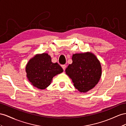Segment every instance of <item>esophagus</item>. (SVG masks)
Returning a JSON list of instances; mask_svg holds the SVG:
<instances>
[{
  "mask_svg": "<svg viewBox=\"0 0 126 126\" xmlns=\"http://www.w3.org/2000/svg\"><path fill=\"white\" fill-rule=\"evenodd\" d=\"M66 66L65 65H62V67L63 68V69L64 70H65V69H66Z\"/></svg>",
  "mask_w": 126,
  "mask_h": 126,
  "instance_id": "obj_1",
  "label": "esophagus"
}]
</instances>
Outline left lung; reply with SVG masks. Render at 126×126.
Returning <instances> with one entry per match:
<instances>
[{"label":"left lung","mask_w":126,"mask_h":126,"mask_svg":"<svg viewBox=\"0 0 126 126\" xmlns=\"http://www.w3.org/2000/svg\"><path fill=\"white\" fill-rule=\"evenodd\" d=\"M72 63L65 70L74 87L81 92H87L98 84L102 74L101 64L90 52L77 53L72 56Z\"/></svg>","instance_id":"8db88e82"}]
</instances>
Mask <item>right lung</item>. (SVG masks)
Wrapping results in <instances>:
<instances>
[{"label":"right lung","mask_w":126,"mask_h":126,"mask_svg":"<svg viewBox=\"0 0 126 126\" xmlns=\"http://www.w3.org/2000/svg\"><path fill=\"white\" fill-rule=\"evenodd\" d=\"M28 80L31 84L39 89H45L51 84L53 78L63 72L57 63H53L47 53L36 54L26 66Z\"/></svg>","instance_id":"obj_1"}]
</instances>
